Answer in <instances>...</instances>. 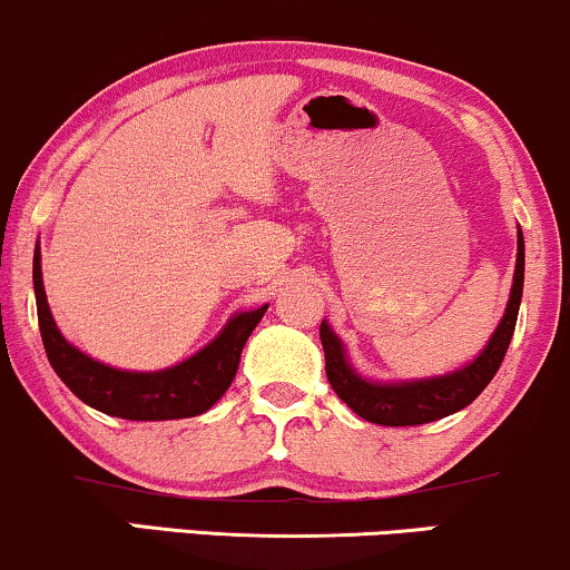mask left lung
I'll use <instances>...</instances> for the list:
<instances>
[{
    "label": "left lung",
    "mask_w": 570,
    "mask_h": 570,
    "mask_svg": "<svg viewBox=\"0 0 570 570\" xmlns=\"http://www.w3.org/2000/svg\"><path fill=\"white\" fill-rule=\"evenodd\" d=\"M523 294V234L518 232V263L513 292H510L508 309L502 315L500 326L489 338L487 350L473 360L471 365L460 368L450 376L410 381V384H371L360 379L350 368L344 357L342 342L326 321L321 323V344L326 352V376L334 386L338 400L347 402L360 417L379 423V426H421V423L439 421V417L458 413L484 392L494 373L500 371L510 338H513L518 307Z\"/></svg>",
    "instance_id": "obj_1"
}]
</instances>
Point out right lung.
Instances as JSON below:
<instances>
[{
	"instance_id": "right-lung-1",
	"label": "right lung",
	"mask_w": 570,
	"mask_h": 570,
	"mask_svg": "<svg viewBox=\"0 0 570 570\" xmlns=\"http://www.w3.org/2000/svg\"><path fill=\"white\" fill-rule=\"evenodd\" d=\"M33 292L41 342L62 384L89 407L126 421H173L210 410L232 386L244 344L268 309V305H263L252 313L236 315L215 342L176 368L131 373L97 363L65 342L47 305L39 247L33 252Z\"/></svg>"
}]
</instances>
